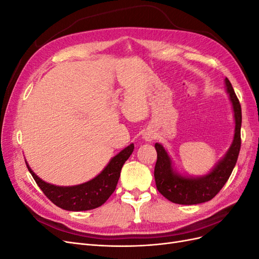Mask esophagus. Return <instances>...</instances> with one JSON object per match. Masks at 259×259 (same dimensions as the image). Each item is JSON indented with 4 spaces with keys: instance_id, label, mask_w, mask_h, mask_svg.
I'll list each match as a JSON object with an SVG mask.
<instances>
[{
    "instance_id": "1",
    "label": "esophagus",
    "mask_w": 259,
    "mask_h": 259,
    "mask_svg": "<svg viewBox=\"0 0 259 259\" xmlns=\"http://www.w3.org/2000/svg\"><path fill=\"white\" fill-rule=\"evenodd\" d=\"M144 138H145V140H147V142H151V140L153 139V136H152V134L151 133H145L144 134Z\"/></svg>"
}]
</instances>
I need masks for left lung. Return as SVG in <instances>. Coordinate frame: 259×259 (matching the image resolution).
I'll use <instances>...</instances> for the list:
<instances>
[{"instance_id":"obj_1","label":"left lung","mask_w":259,"mask_h":259,"mask_svg":"<svg viewBox=\"0 0 259 259\" xmlns=\"http://www.w3.org/2000/svg\"><path fill=\"white\" fill-rule=\"evenodd\" d=\"M226 91L232 104L234 116V135L228 151L218 161L208 174L200 177L185 176L174 169L171 159L161 144L154 145L158 160L154 167L155 185L159 192L167 200L177 204L193 205L207 202L222 190L236 166L241 148L242 111L239 99L233 91L230 81L225 79Z\"/></svg>"}]
</instances>
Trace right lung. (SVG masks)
<instances>
[{
	"instance_id": "obj_1",
	"label": "right lung",
	"mask_w": 259,
	"mask_h": 259,
	"mask_svg": "<svg viewBox=\"0 0 259 259\" xmlns=\"http://www.w3.org/2000/svg\"><path fill=\"white\" fill-rule=\"evenodd\" d=\"M133 151L134 145L131 144L113 156L100 174L89 182L76 186L65 187L46 183L34 174L27 161L26 164L37 186L55 205L72 211L89 210L103 205L113 193L119 182L123 164L130 158Z\"/></svg>"
}]
</instances>
